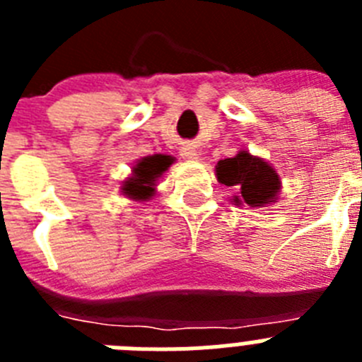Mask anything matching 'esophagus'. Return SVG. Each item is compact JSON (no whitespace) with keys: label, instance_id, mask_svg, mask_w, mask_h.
Wrapping results in <instances>:
<instances>
[{"label":"esophagus","instance_id":"esophagus-1","mask_svg":"<svg viewBox=\"0 0 362 362\" xmlns=\"http://www.w3.org/2000/svg\"><path fill=\"white\" fill-rule=\"evenodd\" d=\"M181 156H183L185 159H197L199 158V152H197L194 146H183V148H181Z\"/></svg>","mask_w":362,"mask_h":362}]
</instances>
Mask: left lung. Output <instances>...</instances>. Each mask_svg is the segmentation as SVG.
<instances>
[{
    "instance_id": "8db88e82",
    "label": "left lung",
    "mask_w": 362,
    "mask_h": 362,
    "mask_svg": "<svg viewBox=\"0 0 362 362\" xmlns=\"http://www.w3.org/2000/svg\"><path fill=\"white\" fill-rule=\"evenodd\" d=\"M217 179L226 187H238L239 196L233 203L248 204L252 209L276 201L279 192V177L276 170L263 159L248 152H239L235 158L223 159L216 166Z\"/></svg>"
}]
</instances>
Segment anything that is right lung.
<instances>
[{"instance_id": "right-lung-1", "label": "right lung", "mask_w": 362, "mask_h": 362, "mask_svg": "<svg viewBox=\"0 0 362 362\" xmlns=\"http://www.w3.org/2000/svg\"><path fill=\"white\" fill-rule=\"evenodd\" d=\"M174 163V159L170 156H161V153H156V156H148V158H143L141 161L134 166V175L124 181L123 192L132 199H148L153 192V181L156 177L163 174L165 170H168V166Z\"/></svg>"}]
</instances>
